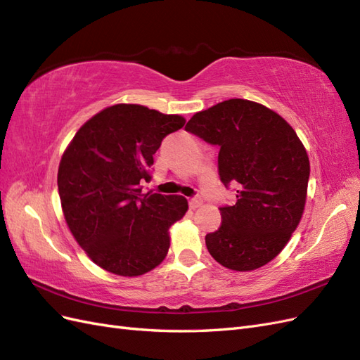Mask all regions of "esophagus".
Listing matches in <instances>:
<instances>
[{"label":"esophagus","instance_id":"obj_1","mask_svg":"<svg viewBox=\"0 0 360 360\" xmlns=\"http://www.w3.org/2000/svg\"><path fill=\"white\" fill-rule=\"evenodd\" d=\"M200 205H201V200H200V198H191V200H189V207H191L192 210L198 209Z\"/></svg>","mask_w":360,"mask_h":360}]
</instances>
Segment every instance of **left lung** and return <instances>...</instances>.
Listing matches in <instances>:
<instances>
[{
    "label": "left lung",
    "mask_w": 360,
    "mask_h": 360,
    "mask_svg": "<svg viewBox=\"0 0 360 360\" xmlns=\"http://www.w3.org/2000/svg\"><path fill=\"white\" fill-rule=\"evenodd\" d=\"M219 146L221 181L236 186V204L221 207L222 224L205 236L226 269L255 270L274 259L296 230L307 201L309 159L294 129L264 105L230 99L195 114L184 127Z\"/></svg>",
    "instance_id": "left-lung-1"
}]
</instances>
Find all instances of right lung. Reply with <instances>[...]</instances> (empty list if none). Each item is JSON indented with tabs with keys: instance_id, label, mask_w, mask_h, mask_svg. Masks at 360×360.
<instances>
[{
	"instance_id": "1",
	"label": "right lung",
	"mask_w": 360,
	"mask_h": 360,
	"mask_svg": "<svg viewBox=\"0 0 360 360\" xmlns=\"http://www.w3.org/2000/svg\"><path fill=\"white\" fill-rule=\"evenodd\" d=\"M186 123L143 105L118 103L97 112L73 136L58 167L64 219L94 263L120 276L159 266L169 226L188 212L181 195L144 192L162 139Z\"/></svg>"
}]
</instances>
